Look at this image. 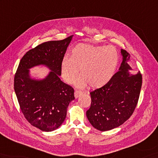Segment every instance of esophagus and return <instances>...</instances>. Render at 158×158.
I'll list each match as a JSON object with an SVG mask.
<instances>
[{"label":"esophagus","instance_id":"34e87169","mask_svg":"<svg viewBox=\"0 0 158 158\" xmlns=\"http://www.w3.org/2000/svg\"><path fill=\"white\" fill-rule=\"evenodd\" d=\"M75 94V98H78L79 97H80L81 96V95L83 94V93H82V91L76 90L75 91V94Z\"/></svg>","mask_w":158,"mask_h":158}]
</instances>
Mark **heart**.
<instances>
[{"mask_svg":"<svg viewBox=\"0 0 158 158\" xmlns=\"http://www.w3.org/2000/svg\"><path fill=\"white\" fill-rule=\"evenodd\" d=\"M118 62V54L112 46H94L78 44L73 48L71 58L62 60L61 72L64 80L69 84L74 81L79 87L87 84L94 89L106 85L114 75Z\"/></svg>","mask_w":158,"mask_h":158,"instance_id":"obj_1","label":"heart"}]
</instances>
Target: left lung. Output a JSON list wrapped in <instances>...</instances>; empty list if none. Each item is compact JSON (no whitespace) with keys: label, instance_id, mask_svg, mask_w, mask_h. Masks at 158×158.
Masks as SVG:
<instances>
[{"label":"left lung","instance_id":"1","mask_svg":"<svg viewBox=\"0 0 158 158\" xmlns=\"http://www.w3.org/2000/svg\"><path fill=\"white\" fill-rule=\"evenodd\" d=\"M120 52L123 61L118 71L106 85L90 93L91 103L86 116L91 125L100 131L115 129L129 119L140 94L141 73H131L130 54L123 49Z\"/></svg>","mask_w":158,"mask_h":158}]
</instances>
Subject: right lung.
Segmentation results:
<instances>
[{"instance_id": "obj_1", "label": "right lung", "mask_w": 158, "mask_h": 158, "mask_svg": "<svg viewBox=\"0 0 158 158\" xmlns=\"http://www.w3.org/2000/svg\"><path fill=\"white\" fill-rule=\"evenodd\" d=\"M73 35L62 40L42 43L21 58L14 79V89L25 118L43 131H53L64 123L74 89L62 82L61 63ZM43 65L51 71L42 79L29 70Z\"/></svg>"}]
</instances>
